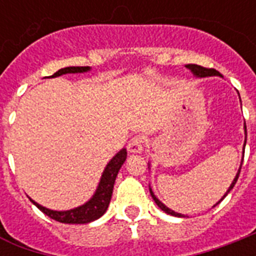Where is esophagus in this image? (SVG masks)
Instances as JSON below:
<instances>
[{"label": "esophagus", "instance_id": "34e87169", "mask_svg": "<svg viewBox=\"0 0 256 256\" xmlns=\"http://www.w3.org/2000/svg\"><path fill=\"white\" fill-rule=\"evenodd\" d=\"M144 136H136L134 138H132V140L128 142V148L130 152H134V154H138V152H142L144 150Z\"/></svg>", "mask_w": 256, "mask_h": 256}]
</instances>
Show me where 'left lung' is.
Masks as SVG:
<instances>
[{"instance_id": "8db88e82", "label": "left lung", "mask_w": 256, "mask_h": 256, "mask_svg": "<svg viewBox=\"0 0 256 256\" xmlns=\"http://www.w3.org/2000/svg\"><path fill=\"white\" fill-rule=\"evenodd\" d=\"M186 68L188 70H191V73L194 74L195 77H200V78H202V77H211V76H219V77H222V74L219 73V72H216V70H215V69H207V68H203V66H199V65H194V64H188V65H186ZM244 132H246V140H247L246 124H244ZM244 146H246V140H244ZM242 162H243V160H242ZM240 168H242V164H240V168H239L238 174H236V176H235L234 180H232V183H231V186L228 187V190L226 191V194L223 195V198L220 199V200H219L218 203L222 202L223 199H224V196H226V195L228 194V192H230L231 190H232V187L235 186V183H236V180H238V178H239V174H240ZM150 194H152V199H154V202H156V204H158V207H160V208L162 211H164V212H168V214H170V215H174V216H179V218H180V216H184V215L178 214V212H175V211L170 210L168 207L164 206V203L160 202V199L156 198V195H154V192H152V188H150ZM218 203H216V204H218ZM216 204H214V207L216 206Z\"/></svg>"}]
</instances>
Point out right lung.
Instances as JSON below:
<instances>
[{
	"label": "right lung",
	"instance_id": "1",
	"mask_svg": "<svg viewBox=\"0 0 256 256\" xmlns=\"http://www.w3.org/2000/svg\"><path fill=\"white\" fill-rule=\"evenodd\" d=\"M88 70H90L88 66H69V68H64V69H60L58 72H56L52 77H60L62 74L69 73H85ZM126 156H128L126 148H122L120 152H116V156H112V160L108 162V166L104 168V172H102L96 194L92 195V198L88 202L77 207V208H72V210L68 211H54L38 204L37 202H34L33 199H30V200L44 214H46L49 218L54 219V220H57V222L72 223V224H84V223L92 222V220L100 218L108 210V203H110V199H112V188H114V182H116L118 171H120V168H122V164L126 160Z\"/></svg>",
	"mask_w": 256,
	"mask_h": 256
}]
</instances>
